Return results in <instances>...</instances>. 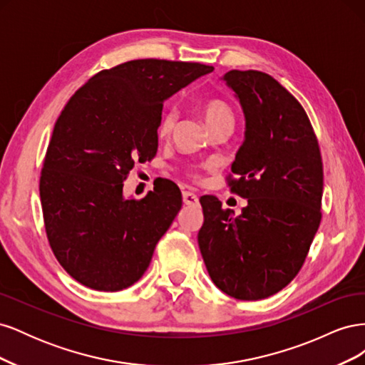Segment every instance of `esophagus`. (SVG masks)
Returning <instances> with one entry per match:
<instances>
[{"mask_svg": "<svg viewBox=\"0 0 365 365\" xmlns=\"http://www.w3.org/2000/svg\"><path fill=\"white\" fill-rule=\"evenodd\" d=\"M182 202L185 205H196L197 202H200V197H197L195 193L192 192H184L182 193Z\"/></svg>", "mask_w": 365, "mask_h": 365, "instance_id": "34e87169", "label": "esophagus"}]
</instances>
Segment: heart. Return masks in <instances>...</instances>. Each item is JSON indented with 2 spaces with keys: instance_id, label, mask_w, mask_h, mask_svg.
Segmentation results:
<instances>
[{
  "instance_id": "obj_1",
  "label": "heart",
  "mask_w": 365,
  "mask_h": 365,
  "mask_svg": "<svg viewBox=\"0 0 365 365\" xmlns=\"http://www.w3.org/2000/svg\"><path fill=\"white\" fill-rule=\"evenodd\" d=\"M201 111L204 115L205 123L210 126V129L215 130L219 126H233L235 123V111L233 108L230 106L228 102H225L224 98L220 97H208L201 103ZM176 118H178V114H176L175 109H169L165 111L160 120L158 125V135L161 138L169 137L176 125ZM189 173L192 176H196V170L190 169Z\"/></svg>"
}]
</instances>
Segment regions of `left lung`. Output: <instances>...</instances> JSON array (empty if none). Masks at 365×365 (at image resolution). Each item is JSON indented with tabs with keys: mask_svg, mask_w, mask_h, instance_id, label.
<instances>
[{
	"mask_svg": "<svg viewBox=\"0 0 365 365\" xmlns=\"http://www.w3.org/2000/svg\"><path fill=\"white\" fill-rule=\"evenodd\" d=\"M224 81L245 114V140L228 185L248 200L235 216L202 196L197 244L217 288L237 300H262L302 269L322 222L323 161L314 128L297 98L267 73L231 70Z\"/></svg>",
	"mask_w": 365,
	"mask_h": 365,
	"instance_id": "1",
	"label": "left lung"
}]
</instances>
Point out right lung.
<instances>
[{
	"label": "right lung",
	"mask_w": 365,
	"mask_h": 365,
	"mask_svg": "<svg viewBox=\"0 0 365 365\" xmlns=\"http://www.w3.org/2000/svg\"><path fill=\"white\" fill-rule=\"evenodd\" d=\"M212 71L200 62L129 61L93 76L62 109L39 195L54 256L86 288L121 291L146 272L182 197L163 180L141 200H125L123 181L155 157L165 98Z\"/></svg>",
	"instance_id": "right-lung-1"
}]
</instances>
